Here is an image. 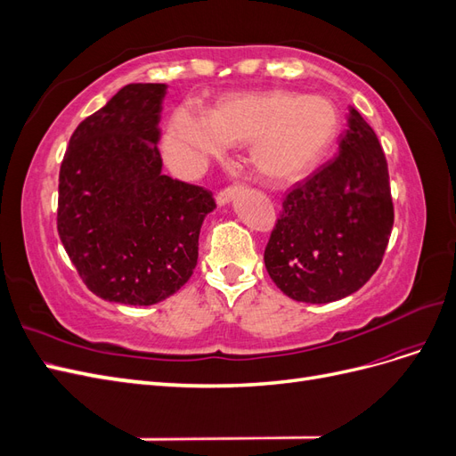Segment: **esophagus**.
<instances>
[{
	"instance_id": "34e87169",
	"label": "esophagus",
	"mask_w": 456,
	"mask_h": 456,
	"mask_svg": "<svg viewBox=\"0 0 456 456\" xmlns=\"http://www.w3.org/2000/svg\"><path fill=\"white\" fill-rule=\"evenodd\" d=\"M243 184H232V186H226V188H223L218 191V196H216V201H218V205H224V203H228L233 196L238 194V190L241 188Z\"/></svg>"
}]
</instances>
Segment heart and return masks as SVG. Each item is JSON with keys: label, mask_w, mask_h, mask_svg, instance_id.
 Wrapping results in <instances>:
<instances>
[{"label": "heart", "mask_w": 456, "mask_h": 456, "mask_svg": "<svg viewBox=\"0 0 456 456\" xmlns=\"http://www.w3.org/2000/svg\"><path fill=\"white\" fill-rule=\"evenodd\" d=\"M340 112L320 94L289 89L238 91L205 106L203 119L178 108L163 133L165 154L200 169L228 146H249L253 169L272 184H293L320 167L340 133Z\"/></svg>", "instance_id": "heart-1"}]
</instances>
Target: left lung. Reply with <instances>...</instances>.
<instances>
[{
	"label": "left lung",
	"mask_w": 456,
	"mask_h": 456,
	"mask_svg": "<svg viewBox=\"0 0 456 456\" xmlns=\"http://www.w3.org/2000/svg\"><path fill=\"white\" fill-rule=\"evenodd\" d=\"M394 226L388 163L375 131L350 108L335 161L283 200L265 249L272 281L298 302L355 293L380 266Z\"/></svg>",
	"instance_id": "1"
}]
</instances>
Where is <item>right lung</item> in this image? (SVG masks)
<instances>
[{
  "instance_id": "add662e5",
  "label": "right lung",
  "mask_w": 456,
  "mask_h": 456,
  "mask_svg": "<svg viewBox=\"0 0 456 456\" xmlns=\"http://www.w3.org/2000/svg\"><path fill=\"white\" fill-rule=\"evenodd\" d=\"M163 94V84L119 89L79 123L61 163V241L89 291L119 305H156L190 280L216 207L207 188L161 173Z\"/></svg>"
}]
</instances>
